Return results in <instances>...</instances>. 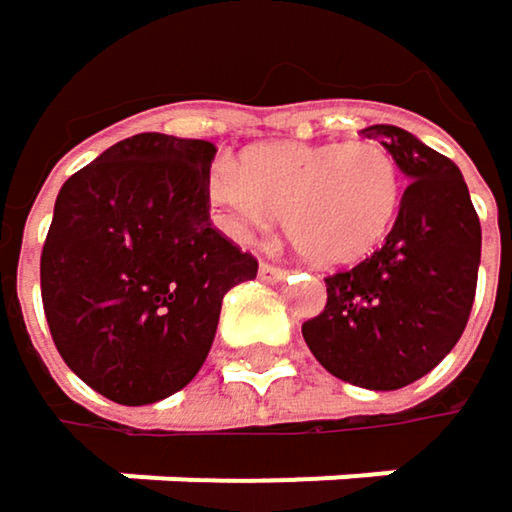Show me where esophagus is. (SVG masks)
I'll list each match as a JSON object with an SVG mask.
<instances>
[{
    "instance_id": "1",
    "label": "esophagus",
    "mask_w": 512,
    "mask_h": 512,
    "mask_svg": "<svg viewBox=\"0 0 512 512\" xmlns=\"http://www.w3.org/2000/svg\"><path fill=\"white\" fill-rule=\"evenodd\" d=\"M259 276H262L265 282H282V279H285V268L271 265V262H262V265H259Z\"/></svg>"
}]
</instances>
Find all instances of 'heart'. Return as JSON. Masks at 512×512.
Wrapping results in <instances>:
<instances>
[{
  "label": "heart",
  "instance_id": "b5f03b06",
  "mask_svg": "<svg viewBox=\"0 0 512 512\" xmlns=\"http://www.w3.org/2000/svg\"><path fill=\"white\" fill-rule=\"evenodd\" d=\"M221 227L236 238L285 212L294 247L323 268H344L382 247L402 206V171L370 139L279 142L221 160L209 180Z\"/></svg>",
  "mask_w": 512,
  "mask_h": 512
}]
</instances>
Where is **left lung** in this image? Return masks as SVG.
<instances>
[{
  "mask_svg": "<svg viewBox=\"0 0 512 512\" xmlns=\"http://www.w3.org/2000/svg\"><path fill=\"white\" fill-rule=\"evenodd\" d=\"M411 180L384 244L326 276V306L303 323L338 379L396 390L431 373L460 341L475 303L481 221L449 157L393 125H373Z\"/></svg>",
  "mask_w": 512,
  "mask_h": 512,
  "instance_id": "1",
  "label": "left lung"
}]
</instances>
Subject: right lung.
I'll use <instances>...</instances> for the list:
<instances>
[{"instance_id": "obj_1", "label": "right lung", "mask_w": 512, "mask_h": 512, "mask_svg": "<svg viewBox=\"0 0 512 512\" xmlns=\"http://www.w3.org/2000/svg\"><path fill=\"white\" fill-rule=\"evenodd\" d=\"M215 145L136 133L75 171L40 256L49 332L66 367L119 405H151L192 382L224 294L256 256L212 227Z\"/></svg>"}]
</instances>
